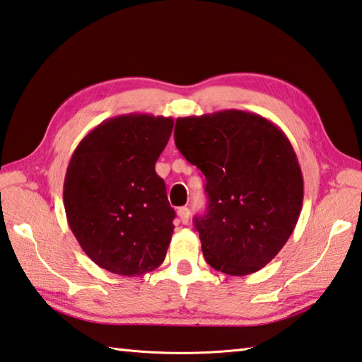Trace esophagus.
Returning <instances> with one entry per match:
<instances>
[{
	"label": "esophagus",
	"mask_w": 362,
	"mask_h": 362,
	"mask_svg": "<svg viewBox=\"0 0 362 362\" xmlns=\"http://www.w3.org/2000/svg\"><path fill=\"white\" fill-rule=\"evenodd\" d=\"M177 216H179V219L183 224H187L189 221V209L188 207H180L179 210H177Z\"/></svg>",
	"instance_id": "34e87169"
}]
</instances>
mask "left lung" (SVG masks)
<instances>
[{"label":"left lung","instance_id":"8db88e82","mask_svg":"<svg viewBox=\"0 0 362 362\" xmlns=\"http://www.w3.org/2000/svg\"><path fill=\"white\" fill-rule=\"evenodd\" d=\"M175 146L207 180V214L194 218L207 264L230 276L259 272L292 235L304 183L278 125L240 110L175 120Z\"/></svg>","mask_w":362,"mask_h":362}]
</instances>
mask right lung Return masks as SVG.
Here are the masks:
<instances>
[{
	"mask_svg": "<svg viewBox=\"0 0 362 362\" xmlns=\"http://www.w3.org/2000/svg\"><path fill=\"white\" fill-rule=\"evenodd\" d=\"M173 127V117L141 112L106 119L69 161L67 223L81 250L106 272L139 276L166 257L175 211L155 163Z\"/></svg>",
	"mask_w": 362,
	"mask_h": 362,
	"instance_id": "obj_1",
	"label": "right lung"
}]
</instances>
